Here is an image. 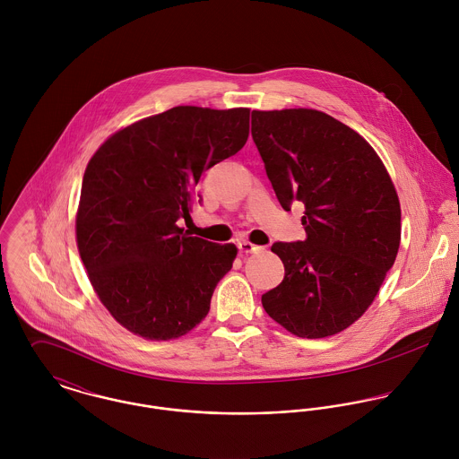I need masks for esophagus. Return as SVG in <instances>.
I'll use <instances>...</instances> for the list:
<instances>
[{"instance_id":"obj_1","label":"esophagus","mask_w":459,"mask_h":459,"mask_svg":"<svg viewBox=\"0 0 459 459\" xmlns=\"http://www.w3.org/2000/svg\"><path fill=\"white\" fill-rule=\"evenodd\" d=\"M238 249H240V253L251 255V253L260 251L262 247H260V246H255V244H251V242H247V240H242V242H238Z\"/></svg>"}]
</instances>
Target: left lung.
Here are the masks:
<instances>
[{"mask_svg": "<svg viewBox=\"0 0 459 459\" xmlns=\"http://www.w3.org/2000/svg\"><path fill=\"white\" fill-rule=\"evenodd\" d=\"M251 134L281 206H306V240L272 246L284 279L263 295V309L299 337L333 335L366 313L393 268V180L362 135L322 111H253Z\"/></svg>", "mask_w": 459, "mask_h": 459, "instance_id": "1", "label": "left lung"}]
</instances>
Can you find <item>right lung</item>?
<instances>
[{"label": "right lung", "instance_id": "obj_1", "mask_svg": "<svg viewBox=\"0 0 459 459\" xmlns=\"http://www.w3.org/2000/svg\"><path fill=\"white\" fill-rule=\"evenodd\" d=\"M249 113L178 106L113 134L88 162L79 255L100 302L134 333L175 339L208 315L237 247L191 237L178 221L191 219L203 171L246 144Z\"/></svg>", "mask_w": 459, "mask_h": 459}]
</instances>
